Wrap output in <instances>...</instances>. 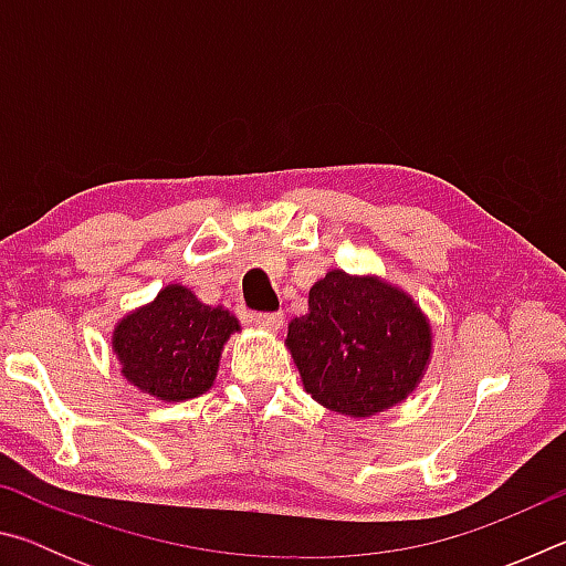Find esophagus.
<instances>
[{
	"label": "esophagus",
	"instance_id": "obj_1",
	"mask_svg": "<svg viewBox=\"0 0 566 566\" xmlns=\"http://www.w3.org/2000/svg\"><path fill=\"white\" fill-rule=\"evenodd\" d=\"M282 322H284V317H282L280 312H260V314H254V324H256V327L270 329V332L280 329Z\"/></svg>",
	"mask_w": 566,
	"mask_h": 566
}]
</instances>
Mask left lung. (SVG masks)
I'll return each instance as SVG.
<instances>
[{"mask_svg":"<svg viewBox=\"0 0 566 566\" xmlns=\"http://www.w3.org/2000/svg\"><path fill=\"white\" fill-rule=\"evenodd\" d=\"M286 349L306 395L347 417H371L405 401L424 377L432 327L399 286L332 270L310 290Z\"/></svg>","mask_w":566,"mask_h":566,"instance_id":"8db88e82","label":"left lung"}]
</instances>
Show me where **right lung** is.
Listing matches in <instances>:
<instances>
[{
  "label": "right lung",
  "instance_id": "add662e5",
  "mask_svg": "<svg viewBox=\"0 0 566 566\" xmlns=\"http://www.w3.org/2000/svg\"><path fill=\"white\" fill-rule=\"evenodd\" d=\"M234 332L239 322L224 306H207L187 286L169 284L114 327L112 349L129 385L157 399L185 401L212 389Z\"/></svg>",
  "mask_w": 566,
  "mask_h": 566
}]
</instances>
